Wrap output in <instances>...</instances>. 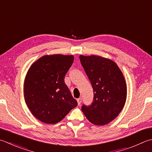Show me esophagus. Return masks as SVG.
<instances>
[{"mask_svg":"<svg viewBox=\"0 0 152 152\" xmlns=\"http://www.w3.org/2000/svg\"><path fill=\"white\" fill-rule=\"evenodd\" d=\"M77 102H78V105H80V104L82 103V98H78V99H77Z\"/></svg>","mask_w":152,"mask_h":152,"instance_id":"1","label":"esophagus"}]
</instances>
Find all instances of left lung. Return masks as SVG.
Returning <instances> with one entry per match:
<instances>
[{
	"instance_id": "left-lung-1",
	"label": "left lung",
	"mask_w": 152,
	"mask_h": 152,
	"mask_svg": "<svg viewBox=\"0 0 152 152\" xmlns=\"http://www.w3.org/2000/svg\"><path fill=\"white\" fill-rule=\"evenodd\" d=\"M80 60L94 90L93 102L83 105L82 111L91 123L105 125L119 115L125 104L124 77L117 64L109 58L80 55Z\"/></svg>"
}]
</instances>
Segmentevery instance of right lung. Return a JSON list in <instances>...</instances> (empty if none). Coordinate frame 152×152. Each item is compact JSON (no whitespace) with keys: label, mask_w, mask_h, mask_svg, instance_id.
Wrapping results in <instances>:
<instances>
[{"label":"right lung","mask_w":152,"mask_h":152,"mask_svg":"<svg viewBox=\"0 0 152 152\" xmlns=\"http://www.w3.org/2000/svg\"><path fill=\"white\" fill-rule=\"evenodd\" d=\"M73 61V55H45L27 72L23 84L26 103L43 123H57L78 105L64 82Z\"/></svg>","instance_id":"add662e5"}]
</instances>
